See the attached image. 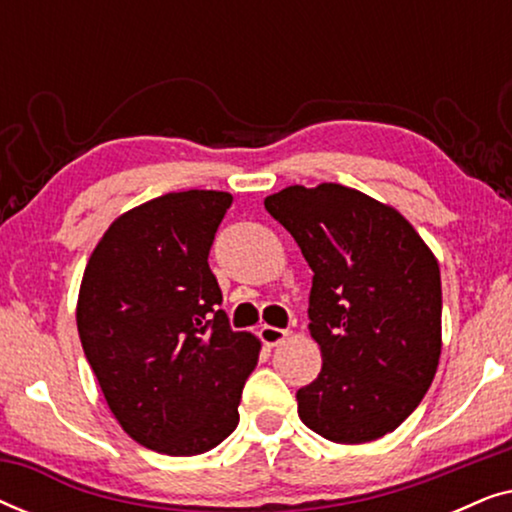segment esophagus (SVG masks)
Segmentation results:
<instances>
[{"mask_svg": "<svg viewBox=\"0 0 512 512\" xmlns=\"http://www.w3.org/2000/svg\"><path fill=\"white\" fill-rule=\"evenodd\" d=\"M286 335H289V331L286 328H277V326H261V331H258V338H261L265 345H279Z\"/></svg>", "mask_w": 512, "mask_h": 512, "instance_id": "1", "label": "esophagus"}]
</instances>
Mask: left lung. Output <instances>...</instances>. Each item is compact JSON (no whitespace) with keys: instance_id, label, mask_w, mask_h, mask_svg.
Wrapping results in <instances>:
<instances>
[{"instance_id":"obj_1","label":"left lung","mask_w":512,"mask_h":512,"mask_svg":"<svg viewBox=\"0 0 512 512\" xmlns=\"http://www.w3.org/2000/svg\"><path fill=\"white\" fill-rule=\"evenodd\" d=\"M265 209L310 265V333L321 373L298 389L305 426L368 443L417 408L440 359L438 261L396 209L340 184L289 186Z\"/></svg>"}]
</instances>
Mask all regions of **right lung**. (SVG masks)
Masks as SVG:
<instances>
[{
	"mask_svg": "<svg viewBox=\"0 0 512 512\" xmlns=\"http://www.w3.org/2000/svg\"><path fill=\"white\" fill-rule=\"evenodd\" d=\"M233 195L167 193L118 216L83 272L76 326L111 412L149 450L191 457L235 431L258 340L233 331L209 249Z\"/></svg>",
	"mask_w": 512,
	"mask_h": 512,
	"instance_id": "add662e5",
	"label": "right lung"
}]
</instances>
